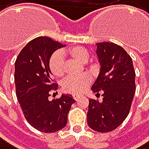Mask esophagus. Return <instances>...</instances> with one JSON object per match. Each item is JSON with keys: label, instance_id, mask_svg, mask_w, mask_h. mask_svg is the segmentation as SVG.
Masks as SVG:
<instances>
[{"label": "esophagus", "instance_id": "obj_1", "mask_svg": "<svg viewBox=\"0 0 149 149\" xmlns=\"http://www.w3.org/2000/svg\"><path fill=\"white\" fill-rule=\"evenodd\" d=\"M73 99L74 100H78L79 99H80V97H81V95H78V94H73Z\"/></svg>", "mask_w": 149, "mask_h": 149}]
</instances>
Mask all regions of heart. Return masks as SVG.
Returning a JSON list of instances; mask_svg holds the SVG:
<instances>
[{
  "label": "heart",
  "mask_w": 149,
  "mask_h": 149,
  "mask_svg": "<svg viewBox=\"0 0 149 149\" xmlns=\"http://www.w3.org/2000/svg\"><path fill=\"white\" fill-rule=\"evenodd\" d=\"M64 54H68L74 59L81 63H86L89 60L90 54L88 50L81 46H74L63 51ZM49 68L56 77H62L65 72V65L64 56L60 51H56L50 56L49 59ZM91 78L88 74L81 76H69L63 81L62 88L65 92L80 94L84 92L91 84Z\"/></svg>",
  "instance_id": "1"
}]
</instances>
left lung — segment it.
Here are the masks:
<instances>
[{"label":"left lung","instance_id":"8db88e82","mask_svg":"<svg viewBox=\"0 0 149 149\" xmlns=\"http://www.w3.org/2000/svg\"><path fill=\"white\" fill-rule=\"evenodd\" d=\"M100 73L91 90L102 100H89L87 122L99 132L116 129L129 115L135 94V71L131 56L114 42L97 43Z\"/></svg>","mask_w":149,"mask_h":149}]
</instances>
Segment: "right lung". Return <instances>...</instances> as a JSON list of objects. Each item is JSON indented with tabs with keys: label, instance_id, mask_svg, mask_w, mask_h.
Wrapping results in <instances>:
<instances>
[{
	"label": "right lung",
	"instance_id": "right-lung-1",
	"mask_svg": "<svg viewBox=\"0 0 149 149\" xmlns=\"http://www.w3.org/2000/svg\"><path fill=\"white\" fill-rule=\"evenodd\" d=\"M62 47L63 44L49 37H37L22 49L15 62L17 100L26 121L42 132H56L63 129L68 123L71 106L75 102L71 95L64 94L49 100L50 93L58 88L50 76L49 59Z\"/></svg>",
	"mask_w": 149,
	"mask_h": 149
}]
</instances>
